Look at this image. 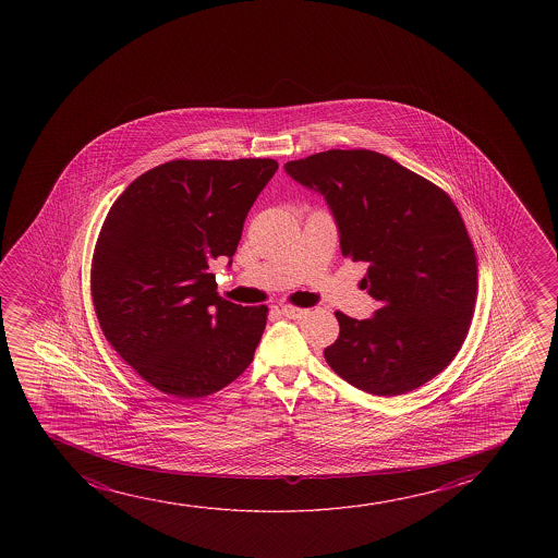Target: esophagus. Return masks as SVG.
I'll use <instances>...</instances> for the list:
<instances>
[{"mask_svg":"<svg viewBox=\"0 0 558 558\" xmlns=\"http://www.w3.org/2000/svg\"><path fill=\"white\" fill-rule=\"evenodd\" d=\"M306 308H299V306L286 305L282 306V314L286 318H291V320H301L303 316H306Z\"/></svg>","mask_w":558,"mask_h":558,"instance_id":"obj_1","label":"esophagus"}]
</instances>
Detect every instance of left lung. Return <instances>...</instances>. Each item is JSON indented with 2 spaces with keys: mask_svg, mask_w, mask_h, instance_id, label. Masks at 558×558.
Masks as SVG:
<instances>
[{
  "mask_svg": "<svg viewBox=\"0 0 558 558\" xmlns=\"http://www.w3.org/2000/svg\"><path fill=\"white\" fill-rule=\"evenodd\" d=\"M286 173L318 192L343 255L366 263L372 318L336 313L324 351L352 387L397 397L430 381L465 341L476 299V255L465 222L436 184L372 150H328L288 161Z\"/></svg>",
  "mask_w": 558,
  "mask_h": 558,
  "instance_id": "left-lung-1",
  "label": "left lung"
}]
</instances>
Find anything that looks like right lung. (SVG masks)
<instances>
[{"mask_svg":"<svg viewBox=\"0 0 558 558\" xmlns=\"http://www.w3.org/2000/svg\"><path fill=\"white\" fill-rule=\"evenodd\" d=\"M276 169L270 158L168 161L110 207L93 255L95 313L108 343L161 392L207 397L252 364L267 306L219 298L209 267L232 265Z\"/></svg>","mask_w":558,"mask_h":558,"instance_id":"right-lung-1","label":"right lung"}]
</instances>
